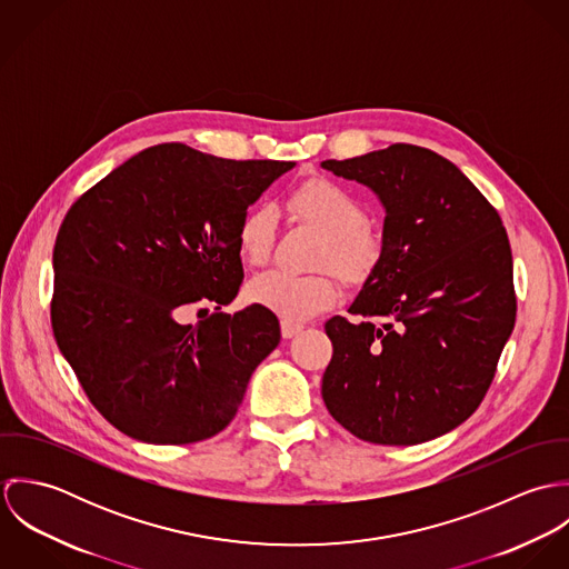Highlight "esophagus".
Listing matches in <instances>:
<instances>
[{
	"mask_svg": "<svg viewBox=\"0 0 569 569\" xmlns=\"http://www.w3.org/2000/svg\"><path fill=\"white\" fill-rule=\"evenodd\" d=\"M302 328H305V326L296 325V322H287V320H282V322H280V330H282V337H284V339L296 337Z\"/></svg>",
	"mask_w": 569,
	"mask_h": 569,
	"instance_id": "obj_1",
	"label": "esophagus"
}]
</instances>
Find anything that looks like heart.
I'll use <instances>...</instances> for the list:
<instances>
[{
    "mask_svg": "<svg viewBox=\"0 0 569 569\" xmlns=\"http://www.w3.org/2000/svg\"><path fill=\"white\" fill-rule=\"evenodd\" d=\"M289 212L318 228L326 237L320 262L335 267L346 278H363L377 264L381 244L368 228L363 203L343 186L313 177L302 181L287 197ZM278 214L271 206L249 208L239 223L237 243L249 264L267 262L276 239ZM247 302L262 307L287 322H307L330 309L339 298L332 273H289L269 269L253 276L244 287Z\"/></svg>",
    "mask_w": 569,
    "mask_h": 569,
    "instance_id": "obj_1",
    "label": "heart"
}]
</instances>
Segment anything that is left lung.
I'll list each match as a JSON object with an SVG mask.
<instances>
[{
	"mask_svg": "<svg viewBox=\"0 0 569 569\" xmlns=\"http://www.w3.org/2000/svg\"><path fill=\"white\" fill-rule=\"evenodd\" d=\"M322 168L386 210L381 253L352 320L330 318V416L375 445H418L462 425L512 332V253L497 210L442 156L392 144Z\"/></svg>",
	"mask_w": 569,
	"mask_h": 569,
	"instance_id": "obj_1",
	"label": "left lung"
}]
</instances>
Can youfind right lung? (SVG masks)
Segmentation results:
<instances>
[{
	"label": "right lung",
	"mask_w": 569,
	"mask_h": 569,
	"mask_svg": "<svg viewBox=\"0 0 569 569\" xmlns=\"http://www.w3.org/2000/svg\"><path fill=\"white\" fill-rule=\"evenodd\" d=\"M293 166L168 142L70 208L52 256V330L89 401L122 433L188 445L237 416L251 372L280 343L278 318L256 305L194 326L177 313L237 298L239 223Z\"/></svg>",
	"instance_id": "add662e5"
}]
</instances>
